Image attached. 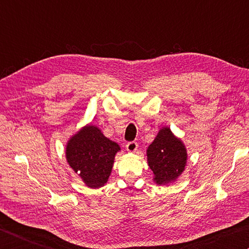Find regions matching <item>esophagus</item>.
<instances>
[{
  "label": "esophagus",
  "instance_id": "34e87169",
  "mask_svg": "<svg viewBox=\"0 0 249 249\" xmlns=\"http://www.w3.org/2000/svg\"><path fill=\"white\" fill-rule=\"evenodd\" d=\"M138 149V144L137 142H135V141H131V142H128L126 144V150L128 151L129 153H135L136 151Z\"/></svg>",
  "mask_w": 249,
  "mask_h": 249
}]
</instances>
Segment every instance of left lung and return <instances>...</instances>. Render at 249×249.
<instances>
[{
	"mask_svg": "<svg viewBox=\"0 0 249 249\" xmlns=\"http://www.w3.org/2000/svg\"><path fill=\"white\" fill-rule=\"evenodd\" d=\"M187 160L188 152L183 141L169 127L160 128L147 149V162L153 173V181L159 186L175 182L186 169Z\"/></svg>",
	"mask_w": 249,
	"mask_h": 249,
	"instance_id": "8db88e82",
	"label": "left lung"
}]
</instances>
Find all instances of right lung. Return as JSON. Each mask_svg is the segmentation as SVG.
<instances>
[{
    "mask_svg": "<svg viewBox=\"0 0 249 249\" xmlns=\"http://www.w3.org/2000/svg\"><path fill=\"white\" fill-rule=\"evenodd\" d=\"M121 147L94 124H86L68 139L66 159L86 187L98 189L109 181Z\"/></svg>",
    "mask_w": 249,
    "mask_h": 249,
    "instance_id": "add662e5",
    "label": "right lung"
}]
</instances>
